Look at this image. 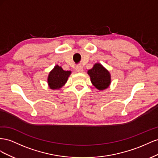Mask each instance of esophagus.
Instances as JSON below:
<instances>
[{
	"mask_svg": "<svg viewBox=\"0 0 158 158\" xmlns=\"http://www.w3.org/2000/svg\"><path fill=\"white\" fill-rule=\"evenodd\" d=\"M83 70V66L81 65H78L76 66V71L79 72V73H81V72H82Z\"/></svg>",
	"mask_w": 158,
	"mask_h": 158,
	"instance_id": "obj_1",
	"label": "esophagus"
}]
</instances>
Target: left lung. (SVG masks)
<instances>
[{"mask_svg": "<svg viewBox=\"0 0 158 158\" xmlns=\"http://www.w3.org/2000/svg\"><path fill=\"white\" fill-rule=\"evenodd\" d=\"M93 85L99 90L106 89L110 83L109 72L105 69L100 64H96L88 71Z\"/></svg>", "mask_w": 158, "mask_h": 158, "instance_id": "left-lung-1", "label": "left lung"}]
</instances>
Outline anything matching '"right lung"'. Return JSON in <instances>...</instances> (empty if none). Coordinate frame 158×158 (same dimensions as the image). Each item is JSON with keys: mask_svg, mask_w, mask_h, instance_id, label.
Instances as JSON below:
<instances>
[{"mask_svg": "<svg viewBox=\"0 0 158 158\" xmlns=\"http://www.w3.org/2000/svg\"><path fill=\"white\" fill-rule=\"evenodd\" d=\"M70 74V71H64L61 67L56 65L48 76V81L49 87L52 89H60L67 82Z\"/></svg>", "mask_w": 158, "mask_h": 158, "instance_id": "obj_1", "label": "right lung"}]
</instances>
